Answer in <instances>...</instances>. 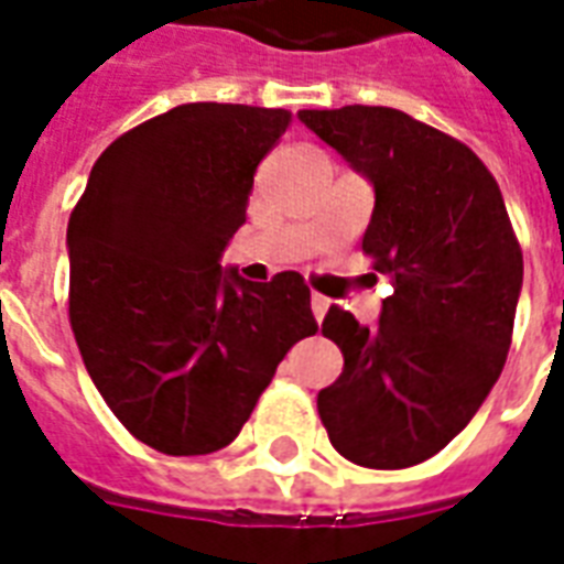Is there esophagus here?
I'll return each mask as SVG.
<instances>
[{"mask_svg": "<svg viewBox=\"0 0 564 564\" xmlns=\"http://www.w3.org/2000/svg\"><path fill=\"white\" fill-rule=\"evenodd\" d=\"M328 307H332V302H328V299H325V295L314 293V299H311V311H314L316 323H323V316L328 314Z\"/></svg>", "mask_w": 564, "mask_h": 564, "instance_id": "34e87169", "label": "esophagus"}]
</instances>
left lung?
Segmentation results:
<instances>
[{"mask_svg":"<svg viewBox=\"0 0 564 564\" xmlns=\"http://www.w3.org/2000/svg\"><path fill=\"white\" fill-rule=\"evenodd\" d=\"M299 119L373 182L361 250L394 283L377 328L328 307L344 373L316 410L346 460L406 469L442 452L502 373L523 250L494 173L452 133L365 104Z\"/></svg>","mask_w":564,"mask_h":564,"instance_id":"8db88e82","label":"left lung"}]
</instances>
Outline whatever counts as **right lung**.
I'll return each instance as SVG.
<instances>
[{
    "instance_id": "1",
    "label": "right lung",
    "mask_w": 564,
    "mask_h": 564,
    "mask_svg": "<svg viewBox=\"0 0 564 564\" xmlns=\"http://www.w3.org/2000/svg\"><path fill=\"white\" fill-rule=\"evenodd\" d=\"M290 110L182 104L95 161L68 220V319L83 365L133 440L173 457L229 445L283 356L316 335L299 271L218 265Z\"/></svg>"
}]
</instances>
